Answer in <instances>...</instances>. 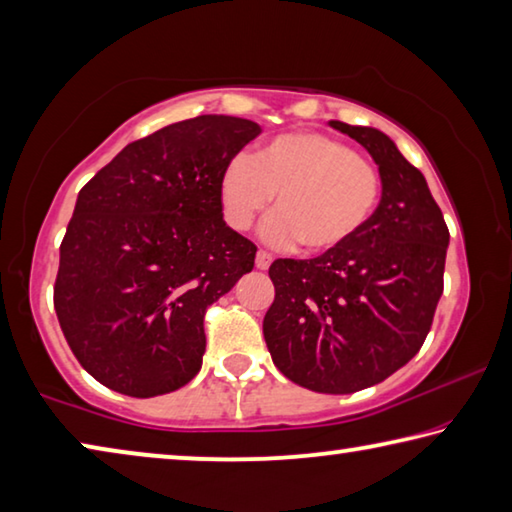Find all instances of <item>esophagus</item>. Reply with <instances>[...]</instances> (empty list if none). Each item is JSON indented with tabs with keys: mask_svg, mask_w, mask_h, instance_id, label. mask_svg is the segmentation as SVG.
I'll list each match as a JSON object with an SVG mask.
<instances>
[{
	"mask_svg": "<svg viewBox=\"0 0 512 512\" xmlns=\"http://www.w3.org/2000/svg\"><path fill=\"white\" fill-rule=\"evenodd\" d=\"M271 262H273V255H271V253H266V250H259L257 257H255V264H257V268H262V271H266V268L271 266Z\"/></svg>",
	"mask_w": 512,
	"mask_h": 512,
	"instance_id": "esophagus-1",
	"label": "esophagus"
}]
</instances>
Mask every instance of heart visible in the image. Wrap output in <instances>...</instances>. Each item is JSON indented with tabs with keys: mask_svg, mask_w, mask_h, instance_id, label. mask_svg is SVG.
I'll use <instances>...</instances> for the list:
<instances>
[{
	"mask_svg": "<svg viewBox=\"0 0 512 512\" xmlns=\"http://www.w3.org/2000/svg\"><path fill=\"white\" fill-rule=\"evenodd\" d=\"M381 176L350 144L325 133H284L232 158L219 178L225 221L248 230L273 198L264 225L273 244L327 253L359 235L377 210Z\"/></svg>",
	"mask_w": 512,
	"mask_h": 512,
	"instance_id": "b5f03b06",
	"label": "heart"
}]
</instances>
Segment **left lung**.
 Returning a JSON list of instances; mask_svg holds the SVG:
<instances>
[{
    "label": "left lung",
    "mask_w": 512,
    "mask_h": 512,
    "mask_svg": "<svg viewBox=\"0 0 512 512\" xmlns=\"http://www.w3.org/2000/svg\"><path fill=\"white\" fill-rule=\"evenodd\" d=\"M329 124L377 162L381 201L343 246L314 259H275L264 339L293 384L348 395L391 377L420 352L443 296L449 230L427 180L391 137Z\"/></svg>",
    "instance_id": "1"
}]
</instances>
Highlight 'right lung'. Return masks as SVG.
<instances>
[{"label": "right lung", "instance_id": "add662e5", "mask_svg": "<svg viewBox=\"0 0 512 512\" xmlns=\"http://www.w3.org/2000/svg\"><path fill=\"white\" fill-rule=\"evenodd\" d=\"M262 133L201 115L117 153L85 185L60 244L54 307L74 357L110 391L155 397L201 370L205 311L255 266L219 178Z\"/></svg>", "mask_w": 512, "mask_h": 512}]
</instances>
